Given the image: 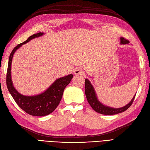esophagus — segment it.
I'll list each match as a JSON object with an SVG mask.
<instances>
[{"mask_svg":"<svg viewBox=\"0 0 150 150\" xmlns=\"http://www.w3.org/2000/svg\"><path fill=\"white\" fill-rule=\"evenodd\" d=\"M74 73L76 75H83L84 72V71L82 69L78 67V68H76V69H74Z\"/></svg>","mask_w":150,"mask_h":150,"instance_id":"34e87169","label":"esophagus"}]
</instances>
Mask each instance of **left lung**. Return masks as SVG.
Instances as JSON below:
<instances>
[{
  "label": "left lung",
  "instance_id": "left-lung-1",
  "mask_svg": "<svg viewBox=\"0 0 150 150\" xmlns=\"http://www.w3.org/2000/svg\"><path fill=\"white\" fill-rule=\"evenodd\" d=\"M120 39L121 43L122 44H128L129 42L128 39H126L124 38H121ZM85 94L89 104H90V106L92 107L93 110L98 113L105 115H113L125 111L126 110H128V109L131 106V104H133L136 96L135 94L134 96L132 99V100L129 102V103L122 108H112L108 106H105L98 100L96 94L95 93L93 86L89 82V81L87 79H85Z\"/></svg>",
  "mask_w": 150,
  "mask_h": 150
}]
</instances>
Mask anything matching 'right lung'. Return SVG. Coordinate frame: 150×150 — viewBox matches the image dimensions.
Returning <instances> with one entry per match:
<instances>
[{
	"mask_svg": "<svg viewBox=\"0 0 150 150\" xmlns=\"http://www.w3.org/2000/svg\"><path fill=\"white\" fill-rule=\"evenodd\" d=\"M43 34L42 33H38L30 35L25 41L19 44L12 51L8 59L7 71L6 75V84L8 91L22 110L28 114L35 116H44L51 114L59 104L66 86L69 84L73 75L69 74L57 79L44 93L34 96H25L18 93L13 86L11 80V69L13 55L16 50L22 44L34 38L39 37Z\"/></svg>",
	"mask_w": 150,
	"mask_h": 150,
	"instance_id": "obj_1",
	"label": "right lung"
}]
</instances>
